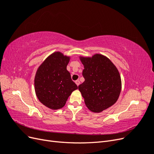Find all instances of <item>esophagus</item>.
<instances>
[{
    "mask_svg": "<svg viewBox=\"0 0 154 154\" xmlns=\"http://www.w3.org/2000/svg\"><path fill=\"white\" fill-rule=\"evenodd\" d=\"M75 83H76V84L78 86L80 84V82L79 81V80H76V81H75Z\"/></svg>",
    "mask_w": 154,
    "mask_h": 154,
    "instance_id": "1",
    "label": "esophagus"
}]
</instances>
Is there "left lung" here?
<instances>
[{
    "label": "left lung",
    "mask_w": 154,
    "mask_h": 154,
    "mask_svg": "<svg viewBox=\"0 0 154 154\" xmlns=\"http://www.w3.org/2000/svg\"><path fill=\"white\" fill-rule=\"evenodd\" d=\"M80 59L84 66L82 75L85 81L78 89L87 108L100 112L117 101L122 90L120 74L114 63L102 54Z\"/></svg>",
    "instance_id": "obj_1"
}]
</instances>
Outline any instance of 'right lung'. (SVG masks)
Segmentation results:
<instances>
[{"mask_svg":"<svg viewBox=\"0 0 154 154\" xmlns=\"http://www.w3.org/2000/svg\"><path fill=\"white\" fill-rule=\"evenodd\" d=\"M70 57L55 52L46 58L35 78L36 95L42 103L57 110L66 105L69 96L78 88L67 70Z\"/></svg>","mask_w":154,"mask_h":154,"instance_id":"right-lung-1","label":"right lung"}]
</instances>
